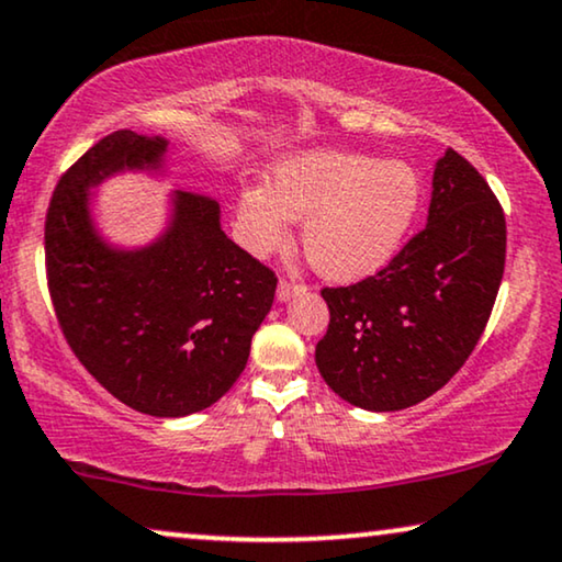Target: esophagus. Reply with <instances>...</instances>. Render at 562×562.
Listing matches in <instances>:
<instances>
[{"mask_svg": "<svg viewBox=\"0 0 562 562\" xmlns=\"http://www.w3.org/2000/svg\"><path fill=\"white\" fill-rule=\"evenodd\" d=\"M304 291V283H299V281H279V289H276V299H279V302H289L291 296H296V294H302Z\"/></svg>", "mask_w": 562, "mask_h": 562, "instance_id": "obj_1", "label": "esophagus"}]
</instances>
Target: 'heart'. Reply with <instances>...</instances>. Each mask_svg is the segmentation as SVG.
I'll return each instance as SVG.
<instances>
[{"instance_id": "b5f03b06", "label": "heart", "mask_w": 562, "mask_h": 562, "mask_svg": "<svg viewBox=\"0 0 562 562\" xmlns=\"http://www.w3.org/2000/svg\"><path fill=\"white\" fill-rule=\"evenodd\" d=\"M419 199L412 166L310 150L276 166L268 191H243L237 237L252 256H271L289 245L291 220H304L302 245L314 271L333 281H358L396 256Z\"/></svg>"}]
</instances>
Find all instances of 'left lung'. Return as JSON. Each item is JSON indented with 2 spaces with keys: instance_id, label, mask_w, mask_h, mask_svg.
Returning <instances> with one entry per match:
<instances>
[{
  "instance_id": "8db88e82",
  "label": "left lung",
  "mask_w": 562,
  "mask_h": 562,
  "mask_svg": "<svg viewBox=\"0 0 562 562\" xmlns=\"http://www.w3.org/2000/svg\"><path fill=\"white\" fill-rule=\"evenodd\" d=\"M506 220L486 179L452 148L437 160L427 227L375 276L322 289L314 360L337 396L398 412L440 391L481 340L502 286Z\"/></svg>"
}]
</instances>
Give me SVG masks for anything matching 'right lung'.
I'll list each match as a JSON object with an SVG mask.
<instances>
[{"label":"right lung","instance_id":"obj_1","mask_svg":"<svg viewBox=\"0 0 562 562\" xmlns=\"http://www.w3.org/2000/svg\"><path fill=\"white\" fill-rule=\"evenodd\" d=\"M166 145L117 130L60 176L45 217V271L81 366L130 409L187 417L240 379L276 273L229 240L217 199L196 191H176L156 243L122 250L102 240L89 189L120 171H158Z\"/></svg>","mask_w":562,"mask_h":562}]
</instances>
